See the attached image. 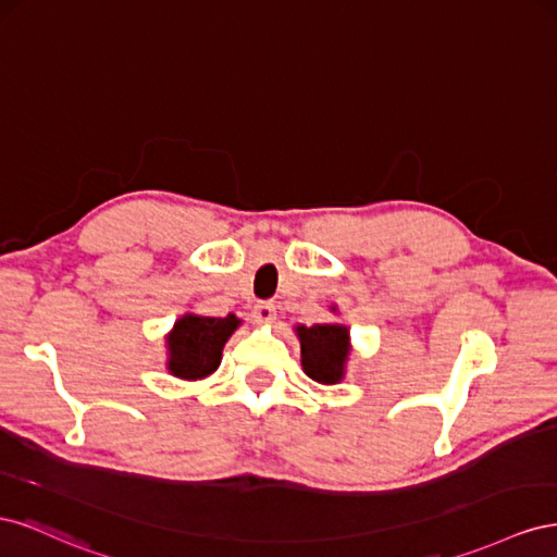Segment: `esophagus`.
Returning <instances> with one entry per match:
<instances>
[{
  "instance_id": "esophagus-1",
  "label": "esophagus",
  "mask_w": 557,
  "mask_h": 557,
  "mask_svg": "<svg viewBox=\"0 0 557 557\" xmlns=\"http://www.w3.org/2000/svg\"><path fill=\"white\" fill-rule=\"evenodd\" d=\"M276 318V307L272 305V301H260V305L252 307V320L260 325H267V323H274Z\"/></svg>"
}]
</instances>
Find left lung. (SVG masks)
<instances>
[{
    "instance_id": "1",
    "label": "left lung",
    "mask_w": 557,
    "mask_h": 557,
    "mask_svg": "<svg viewBox=\"0 0 557 557\" xmlns=\"http://www.w3.org/2000/svg\"><path fill=\"white\" fill-rule=\"evenodd\" d=\"M334 311V309H332ZM297 339L301 346V367L305 374L318 383H339L346 374V360L350 352V334L346 325H297Z\"/></svg>"
}]
</instances>
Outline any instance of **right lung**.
Segmentation results:
<instances>
[{
  "mask_svg": "<svg viewBox=\"0 0 557 557\" xmlns=\"http://www.w3.org/2000/svg\"><path fill=\"white\" fill-rule=\"evenodd\" d=\"M242 325V320L230 313L225 318L185 313L181 315L174 330L166 334V350L170 360L166 369L170 374L197 381L213 374L223 358V346L232 336V332Z\"/></svg>",
  "mask_w": 557,
  "mask_h": 557,
  "instance_id": "obj_1",
  "label": "right lung"
}]
</instances>
